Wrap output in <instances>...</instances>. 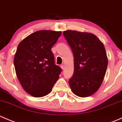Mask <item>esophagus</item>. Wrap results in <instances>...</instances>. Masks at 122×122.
<instances>
[{
  "label": "esophagus",
  "mask_w": 122,
  "mask_h": 122,
  "mask_svg": "<svg viewBox=\"0 0 122 122\" xmlns=\"http://www.w3.org/2000/svg\"><path fill=\"white\" fill-rule=\"evenodd\" d=\"M61 68L62 69V70H64V69L65 68L64 65V64H61Z\"/></svg>",
  "instance_id": "esophagus-1"
}]
</instances>
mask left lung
<instances>
[{"label": "left lung", "mask_w": 122, "mask_h": 122, "mask_svg": "<svg viewBox=\"0 0 122 122\" xmlns=\"http://www.w3.org/2000/svg\"><path fill=\"white\" fill-rule=\"evenodd\" d=\"M63 35L74 55V70L68 81L71 89L77 96H90L100 87L107 67L104 45L90 33L68 30Z\"/></svg>", "instance_id": "obj_1"}]
</instances>
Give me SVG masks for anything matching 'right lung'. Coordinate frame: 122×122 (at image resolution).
Returning a JSON list of instances; mask_svg holds the SVG:
<instances>
[{
    "mask_svg": "<svg viewBox=\"0 0 122 122\" xmlns=\"http://www.w3.org/2000/svg\"><path fill=\"white\" fill-rule=\"evenodd\" d=\"M61 31L39 30L23 39L14 57L17 77L26 93L41 97L51 92L62 69L56 66L51 48Z\"/></svg>",
    "mask_w": 122,
    "mask_h": 122,
    "instance_id": "add662e5",
    "label": "right lung"
}]
</instances>
